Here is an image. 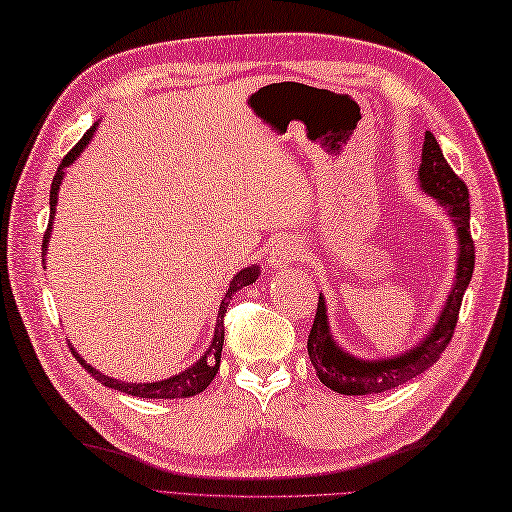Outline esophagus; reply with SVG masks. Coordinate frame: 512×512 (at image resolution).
Returning <instances> with one entry per match:
<instances>
[{
    "mask_svg": "<svg viewBox=\"0 0 512 512\" xmlns=\"http://www.w3.org/2000/svg\"><path fill=\"white\" fill-rule=\"evenodd\" d=\"M299 258V247L297 242L292 240H276L274 247H272V254H270V263L272 267H283V265H290Z\"/></svg>",
    "mask_w": 512,
    "mask_h": 512,
    "instance_id": "34e87169",
    "label": "esophagus"
}]
</instances>
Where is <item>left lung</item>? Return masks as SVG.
I'll return each instance as SVG.
<instances>
[{"label": "left lung", "mask_w": 512, "mask_h": 512, "mask_svg": "<svg viewBox=\"0 0 512 512\" xmlns=\"http://www.w3.org/2000/svg\"><path fill=\"white\" fill-rule=\"evenodd\" d=\"M420 184H423L429 195H434L441 202L447 213L452 215L459 231L461 254H459V270H456V283L452 294L447 297L441 319L434 326L432 333L414 351H409L393 360H375L364 362L357 357L344 353L333 337L328 333V319L324 299L319 297L315 324L308 335V355L315 366L319 380L337 393L344 396H369V393H382L396 389L400 384L416 378L429 366H434L438 357L443 355L447 344L452 342L456 321H459V310L465 288L470 285L474 272V240L470 233V193L463 179L454 173L452 166L443 157V150L432 132L425 134L423 146V164L418 170Z\"/></svg>", "instance_id": "obj_1"}]
</instances>
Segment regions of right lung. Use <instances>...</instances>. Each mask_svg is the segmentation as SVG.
I'll use <instances>...</instances> for the list:
<instances>
[{"mask_svg": "<svg viewBox=\"0 0 512 512\" xmlns=\"http://www.w3.org/2000/svg\"><path fill=\"white\" fill-rule=\"evenodd\" d=\"M96 128H89L83 139H80L74 148H71L65 159L60 161V166L56 170V175H53V182H51V197H49V206H51V218L47 224V231H44V238H42V256L47 254V242H49V233H51V220H53V213H56V202H58V186L62 182V175H65V168L69 164H74V159L80 155V150H83L89 139H92ZM258 279V267H245V270L238 272L233 276L231 283H229V290L224 294V299L220 303V310H218V324H215V335H213V342L209 346V351H206L200 362H195L191 369H186L184 373L173 375V378L168 380H161V382H148V384H130V382H119V380H112L107 378V375L98 373L96 369H92L83 357H80L74 348H71V353H74L76 360L80 362V366L92 375L94 380H98L105 387L116 389V391H123L128 393V396H137V398H191L197 396V393H202L209 384L213 382L215 373L220 369V355H222V344H224V312H227L229 306V299L236 294L238 290L245 288V285H251Z\"/></svg>", "mask_w": 512, "mask_h": 512, "instance_id": "obj_1", "label": "right lung"}]
</instances>
